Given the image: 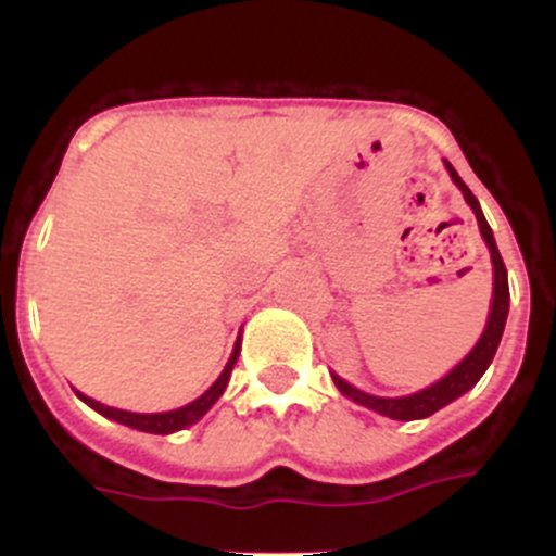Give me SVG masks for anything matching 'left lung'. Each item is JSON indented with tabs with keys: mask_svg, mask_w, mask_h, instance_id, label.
I'll return each mask as SVG.
<instances>
[{
	"mask_svg": "<svg viewBox=\"0 0 556 556\" xmlns=\"http://www.w3.org/2000/svg\"><path fill=\"white\" fill-rule=\"evenodd\" d=\"M446 169H450V177L454 179V185L463 190L465 201H468L470 210H473L476 220H479V228H481V237H484V242H486V247H490V255H492L495 288H492V306H490V317H486L484 333H481V339L476 341L473 350L468 352V357H465V361H459L444 379H439L435 384L425 387V390L414 392V395H403V397L368 395V392L357 390V387L344 382L339 374H333L336 387H339L346 397H352V401L361 403V406L384 414V417L401 419V422H412V419L430 417V414H435L439 408H444L446 403L457 401L463 392H468L470 387L479 382V379L484 377L486 368H490L492 357H495L497 344H501L503 328H506V317H508V271H506V263H503L501 252H497V244H495V237H492L490 223H486V217H484V212H481L476 195L470 193L468 185L459 179V174L454 172V166L450 164V161H446Z\"/></svg>",
	"mask_w": 556,
	"mask_h": 556,
	"instance_id": "8db88e82",
	"label": "left lung"
}]
</instances>
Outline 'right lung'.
Segmentation results:
<instances>
[{"label": "right lung", "instance_id": "right-lung-1", "mask_svg": "<svg viewBox=\"0 0 556 556\" xmlns=\"http://www.w3.org/2000/svg\"><path fill=\"white\" fill-rule=\"evenodd\" d=\"M239 350H242V341L237 339V344H233V352H231V361L226 363V368H223V374H220V377H217V382L212 384L210 390L204 392V395L195 397L193 403H188V406H182V408H174V412H161V414H134V412H123V408L104 406V403L93 401V397L83 395V392H77V397H80V401H86L88 406H91L93 412L102 414V417H106V419H115V422L128 425V428H134V430H144V433H155V435L177 433V430H182V428H188V425L199 422V419L204 417V414L210 412L212 406H215V401H217V397L223 395V390H226L228 379H231L233 366H237Z\"/></svg>", "mask_w": 556, "mask_h": 556}]
</instances>
